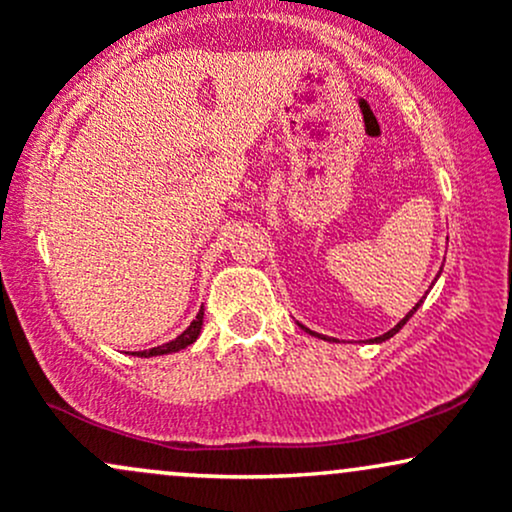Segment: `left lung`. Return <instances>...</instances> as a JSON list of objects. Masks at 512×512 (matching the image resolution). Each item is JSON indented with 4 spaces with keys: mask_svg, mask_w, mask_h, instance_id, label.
Segmentation results:
<instances>
[{
    "mask_svg": "<svg viewBox=\"0 0 512 512\" xmlns=\"http://www.w3.org/2000/svg\"><path fill=\"white\" fill-rule=\"evenodd\" d=\"M440 272H443V269H440ZM440 272H438V276H440ZM438 276H436V279H438ZM426 293H428V291H426ZM421 303H424V298H421V301H419V303H416V305H414V308H411V310H409V313H407V315H404V317H402V320H399V322H397V325H395V327H392V330H390V332L380 334V337H373V339H368V344H383V342H387V339H390V337H395V334H397L399 330H402V327H404V325H407V322H409V317H411V315H414V313H416V310H419V308H421ZM298 325H301V322H298ZM301 327H303V330H305V332H310V334H313V337L327 339V342H337V339H332V337H325V334H317V332H313V330H308V327H305V325H301Z\"/></svg>",
    "mask_w": 512,
    "mask_h": 512,
    "instance_id": "8db88e82",
    "label": "left lung"
}]
</instances>
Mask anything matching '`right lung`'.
I'll return each mask as SVG.
<instances>
[{
  "label": "right lung",
  "instance_id": "obj_1",
  "mask_svg": "<svg viewBox=\"0 0 512 512\" xmlns=\"http://www.w3.org/2000/svg\"><path fill=\"white\" fill-rule=\"evenodd\" d=\"M202 322H204V305H202V310H199V313H197L195 320L190 322V327H187V330L182 332V334H178V337L170 339L168 344L154 346V349H149V351H134L132 356L151 358V356H166V354H175V351H182V349H185V346H190V344L197 342L199 332H202Z\"/></svg>",
  "mask_w": 512,
  "mask_h": 512
}]
</instances>
